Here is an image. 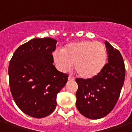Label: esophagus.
<instances>
[{"mask_svg": "<svg viewBox=\"0 0 132 132\" xmlns=\"http://www.w3.org/2000/svg\"><path fill=\"white\" fill-rule=\"evenodd\" d=\"M75 78L71 76H69V80H74Z\"/></svg>", "mask_w": 132, "mask_h": 132, "instance_id": "obj_1", "label": "esophagus"}]
</instances>
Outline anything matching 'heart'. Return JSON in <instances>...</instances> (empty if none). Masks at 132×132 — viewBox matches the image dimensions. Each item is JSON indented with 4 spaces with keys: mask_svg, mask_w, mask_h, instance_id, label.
Wrapping results in <instances>:
<instances>
[{
    "mask_svg": "<svg viewBox=\"0 0 132 132\" xmlns=\"http://www.w3.org/2000/svg\"><path fill=\"white\" fill-rule=\"evenodd\" d=\"M53 59L61 71H69L74 63L75 72L79 77L90 79L99 75L105 67L108 51L101 42L80 41L66 44L61 52L54 53Z\"/></svg>",
    "mask_w": 132,
    "mask_h": 132,
    "instance_id": "obj_1",
    "label": "heart"
}]
</instances>
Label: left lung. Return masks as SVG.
<instances>
[{
	"label": "left lung",
	"instance_id": "obj_1",
	"mask_svg": "<svg viewBox=\"0 0 132 132\" xmlns=\"http://www.w3.org/2000/svg\"><path fill=\"white\" fill-rule=\"evenodd\" d=\"M108 63L102 72L90 79L77 78L76 108L87 118L104 117L113 110L125 82V66L122 54L105 41Z\"/></svg>",
	"mask_w": 132,
	"mask_h": 132
}]
</instances>
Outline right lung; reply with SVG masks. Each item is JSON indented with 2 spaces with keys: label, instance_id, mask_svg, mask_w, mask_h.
<instances>
[{
  "label": "right lung",
  "instance_id": "obj_1",
  "mask_svg": "<svg viewBox=\"0 0 132 132\" xmlns=\"http://www.w3.org/2000/svg\"><path fill=\"white\" fill-rule=\"evenodd\" d=\"M57 41L35 38L19 46L10 59L9 83L16 105L27 115L42 118L56 107V96L69 76L59 71L52 52Z\"/></svg>",
  "mask_w": 132,
  "mask_h": 132
}]
</instances>
